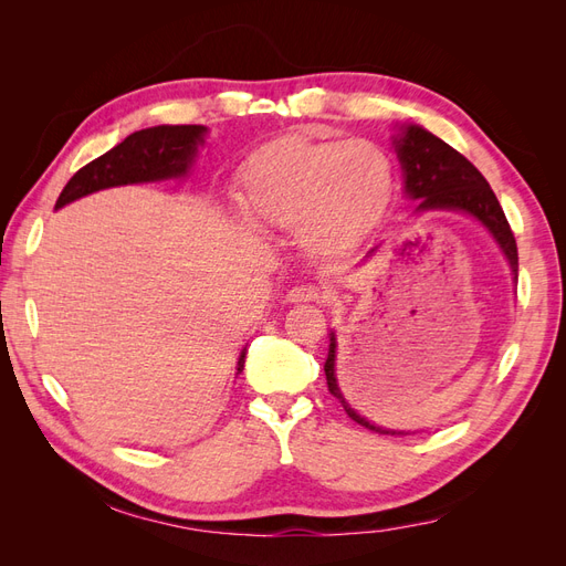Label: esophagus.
Returning a JSON list of instances; mask_svg holds the SVG:
<instances>
[{
    "instance_id": "esophagus-1",
    "label": "esophagus",
    "mask_w": 566,
    "mask_h": 566,
    "mask_svg": "<svg viewBox=\"0 0 566 566\" xmlns=\"http://www.w3.org/2000/svg\"><path fill=\"white\" fill-rule=\"evenodd\" d=\"M321 293L314 285H295L293 290H287L285 302L290 304H302V302H318Z\"/></svg>"
}]
</instances>
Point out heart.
<instances>
[{"label":"heart","mask_w":566,"mask_h":566,"mask_svg":"<svg viewBox=\"0 0 566 566\" xmlns=\"http://www.w3.org/2000/svg\"><path fill=\"white\" fill-rule=\"evenodd\" d=\"M389 153L368 139L279 136L241 167V198L256 227L295 231L316 256L352 250L375 224L394 193Z\"/></svg>","instance_id":"b5f03b06"}]
</instances>
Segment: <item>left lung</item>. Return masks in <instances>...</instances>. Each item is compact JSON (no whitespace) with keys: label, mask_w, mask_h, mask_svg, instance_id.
<instances>
[{"label":"left lung","mask_w":566,"mask_h":566,"mask_svg":"<svg viewBox=\"0 0 566 566\" xmlns=\"http://www.w3.org/2000/svg\"><path fill=\"white\" fill-rule=\"evenodd\" d=\"M391 146L397 150V158L401 163L403 172V196L408 200H416V214L422 212H462L470 214L474 221L482 224L489 235L501 248L503 256L510 264L512 276L517 281V243L512 229L505 219V212L501 208L499 198L491 191L489 181L482 177V172L465 158L460 156L455 148H451L447 142H441L439 136L427 132L420 125H399L397 134L391 136ZM378 248L368 250V256ZM337 361V339L331 331V345H328V358H325L323 370L325 380H328V389L333 397L347 410V416L368 427L373 432L380 434H410L403 430H387V427L373 424L368 418L358 413L356 408L345 399L342 387L337 382L335 373Z\"/></svg>","instance_id":"obj_1"}]
</instances>
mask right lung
Listing matches in <instances>:
<instances>
[{
    "label": "right lung",
    "instance_id": "right-lung-1",
    "mask_svg": "<svg viewBox=\"0 0 566 566\" xmlns=\"http://www.w3.org/2000/svg\"><path fill=\"white\" fill-rule=\"evenodd\" d=\"M205 136H208V127L202 125H158L134 132L123 144L77 169L61 191L56 210L113 186L186 179L191 175ZM245 354L248 347H243L238 356V373L245 366Z\"/></svg>",
    "mask_w": 566,
    "mask_h": 566
}]
</instances>
